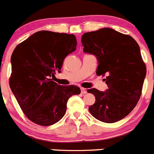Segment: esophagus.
<instances>
[{
  "mask_svg": "<svg viewBox=\"0 0 154 154\" xmlns=\"http://www.w3.org/2000/svg\"><path fill=\"white\" fill-rule=\"evenodd\" d=\"M81 93H82V94H85L87 93V90L85 89V88H81Z\"/></svg>",
  "mask_w": 154,
  "mask_h": 154,
  "instance_id": "obj_1",
  "label": "esophagus"
}]
</instances>
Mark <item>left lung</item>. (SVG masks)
<instances>
[{
    "mask_svg": "<svg viewBox=\"0 0 154 154\" xmlns=\"http://www.w3.org/2000/svg\"><path fill=\"white\" fill-rule=\"evenodd\" d=\"M82 43L85 52L97 57V75H106L108 85L106 92L88 91L96 97L90 113L102 122H117L133 110L141 97L147 69L139 45L131 36L111 28L84 33Z\"/></svg>",
    "mask_w": 154,
    "mask_h": 154,
    "instance_id": "1",
    "label": "left lung"
}]
</instances>
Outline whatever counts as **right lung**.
Wrapping results in <instances>:
<instances>
[{
  "label": "right lung",
  "mask_w": 154,
  "mask_h": 154,
  "mask_svg": "<svg viewBox=\"0 0 154 154\" xmlns=\"http://www.w3.org/2000/svg\"><path fill=\"white\" fill-rule=\"evenodd\" d=\"M75 35L41 30L15 48L10 86L25 116L34 124L50 126L65 115L69 97L81 93L75 85L52 81L65 57L76 49Z\"/></svg>",
  "instance_id": "obj_1"
}]
</instances>
